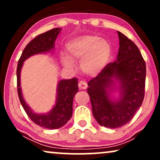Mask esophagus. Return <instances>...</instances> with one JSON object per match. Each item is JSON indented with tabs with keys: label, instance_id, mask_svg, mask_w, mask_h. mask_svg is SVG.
I'll return each mask as SVG.
<instances>
[{
	"label": "esophagus",
	"instance_id": "34e87169",
	"mask_svg": "<svg viewBox=\"0 0 160 160\" xmlns=\"http://www.w3.org/2000/svg\"><path fill=\"white\" fill-rule=\"evenodd\" d=\"M78 88L80 89H86L87 88V84L84 82H80L78 83Z\"/></svg>",
	"mask_w": 160,
	"mask_h": 160
}]
</instances>
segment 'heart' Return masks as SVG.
Instances as JSON below:
<instances>
[{"label": "heart", "mask_w": 160, "mask_h": 160, "mask_svg": "<svg viewBox=\"0 0 160 160\" xmlns=\"http://www.w3.org/2000/svg\"><path fill=\"white\" fill-rule=\"evenodd\" d=\"M111 53V45L106 39L94 35H85L71 39L66 43L67 58H62V64L71 69L72 62L81 60L80 68L83 73L96 76L106 68Z\"/></svg>", "instance_id": "b5f03b06"}]
</instances>
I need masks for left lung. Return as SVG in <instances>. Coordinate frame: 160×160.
Returning <instances> with one entry per match:
<instances>
[{
	"label": "left lung",
	"instance_id": "1",
	"mask_svg": "<svg viewBox=\"0 0 160 160\" xmlns=\"http://www.w3.org/2000/svg\"><path fill=\"white\" fill-rule=\"evenodd\" d=\"M117 60L88 82L92 113L100 125L117 128L128 123L143 102L146 63L136 45L118 31ZM119 93L115 98L113 95Z\"/></svg>",
	"mask_w": 160,
	"mask_h": 160
}]
</instances>
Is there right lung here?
<instances>
[{"mask_svg": "<svg viewBox=\"0 0 160 160\" xmlns=\"http://www.w3.org/2000/svg\"><path fill=\"white\" fill-rule=\"evenodd\" d=\"M61 30L60 28H54L32 39L23 50L18 61L17 69V92L24 110L35 124L50 130L61 128L71 118L73 97L78 90V79L73 78L59 81L57 86L55 105L47 113H37L32 111L24 99L21 89L20 75L24 62L30 57L54 51V42Z\"/></svg>", "mask_w": 160, "mask_h": 160, "instance_id": "add662e5", "label": "right lung"}]
</instances>
